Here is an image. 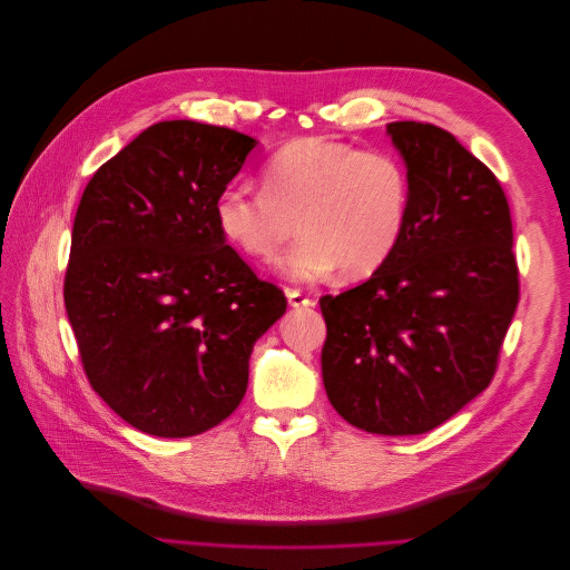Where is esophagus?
<instances>
[{
    "label": "esophagus",
    "mask_w": 570,
    "mask_h": 570,
    "mask_svg": "<svg viewBox=\"0 0 570 570\" xmlns=\"http://www.w3.org/2000/svg\"><path fill=\"white\" fill-rule=\"evenodd\" d=\"M287 302L292 308H308L315 306V299L308 294H304L302 289H287Z\"/></svg>",
    "instance_id": "1"
}]
</instances>
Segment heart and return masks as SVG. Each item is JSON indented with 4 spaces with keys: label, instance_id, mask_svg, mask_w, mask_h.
Masks as SVG:
<instances>
[{
    "label": "heart",
    "instance_id": "heart-1",
    "mask_svg": "<svg viewBox=\"0 0 570 570\" xmlns=\"http://www.w3.org/2000/svg\"><path fill=\"white\" fill-rule=\"evenodd\" d=\"M413 180L385 148L332 139H299L271 155L262 187L236 180L215 199V223L240 253L274 262L299 225L302 240L283 257V276L315 283L375 274L409 227Z\"/></svg>",
    "mask_w": 570,
    "mask_h": 570
}]
</instances>
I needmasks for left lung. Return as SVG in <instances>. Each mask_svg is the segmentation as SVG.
Here are the masks:
<instances>
[{
	"label": "left lung",
	"mask_w": 570,
	"mask_h": 570,
	"mask_svg": "<svg viewBox=\"0 0 570 570\" xmlns=\"http://www.w3.org/2000/svg\"><path fill=\"white\" fill-rule=\"evenodd\" d=\"M387 131L413 180L409 227L366 283L320 299L322 381L352 426L411 436L490 387L520 268L499 178L436 125Z\"/></svg>",
	"instance_id": "left-lung-1"
}]
</instances>
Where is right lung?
Segmentation results:
<instances>
[{
	"label": "right lung",
	"instance_id": "right-lung-1",
	"mask_svg": "<svg viewBox=\"0 0 570 570\" xmlns=\"http://www.w3.org/2000/svg\"><path fill=\"white\" fill-rule=\"evenodd\" d=\"M255 144L229 127L157 122L80 197L65 274L80 364L108 409L150 436L227 420L255 341L287 308L215 223V199Z\"/></svg>",
	"mask_w": 570,
	"mask_h": 570
}]
</instances>
